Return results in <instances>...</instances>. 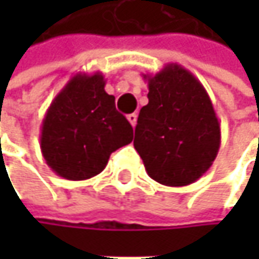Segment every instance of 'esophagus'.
I'll return each instance as SVG.
<instances>
[{
  "instance_id": "obj_1",
  "label": "esophagus",
  "mask_w": 259,
  "mask_h": 259,
  "mask_svg": "<svg viewBox=\"0 0 259 259\" xmlns=\"http://www.w3.org/2000/svg\"><path fill=\"white\" fill-rule=\"evenodd\" d=\"M127 120H129L130 124L135 127V124H136V120H138V115H136L135 112H133V114H129V115H127Z\"/></svg>"
}]
</instances>
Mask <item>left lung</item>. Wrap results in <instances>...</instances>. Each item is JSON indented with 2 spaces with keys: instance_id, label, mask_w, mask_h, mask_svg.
<instances>
[{
  "instance_id": "8db88e82",
  "label": "left lung",
  "mask_w": 259,
  "mask_h": 259,
  "mask_svg": "<svg viewBox=\"0 0 259 259\" xmlns=\"http://www.w3.org/2000/svg\"><path fill=\"white\" fill-rule=\"evenodd\" d=\"M148 83V103L141 108L135 150L154 181L180 187L201 179L221 147V123L202 83L177 63Z\"/></svg>"
}]
</instances>
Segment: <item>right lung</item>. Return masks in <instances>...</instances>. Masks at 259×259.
<instances>
[{
    "mask_svg": "<svg viewBox=\"0 0 259 259\" xmlns=\"http://www.w3.org/2000/svg\"><path fill=\"white\" fill-rule=\"evenodd\" d=\"M105 76L78 72L55 96L41 121L40 148L48 166L66 180L100 174L112 151L132 142L133 129L105 91Z\"/></svg>",
    "mask_w": 259,
    "mask_h": 259,
    "instance_id": "right-lung-1",
    "label": "right lung"
}]
</instances>
